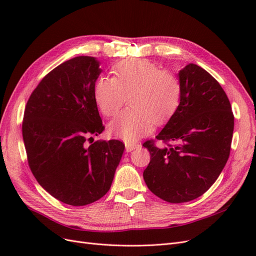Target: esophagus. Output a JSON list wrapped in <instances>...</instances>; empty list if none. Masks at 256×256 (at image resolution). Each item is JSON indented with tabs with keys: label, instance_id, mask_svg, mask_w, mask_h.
Masks as SVG:
<instances>
[{
	"label": "esophagus",
	"instance_id": "34e87169",
	"mask_svg": "<svg viewBox=\"0 0 256 256\" xmlns=\"http://www.w3.org/2000/svg\"><path fill=\"white\" fill-rule=\"evenodd\" d=\"M125 146H126V152H132L136 148H138L140 147V144L138 143H131V142H128V143H125Z\"/></svg>",
	"mask_w": 256,
	"mask_h": 256
}]
</instances>
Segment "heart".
<instances>
[{
  "mask_svg": "<svg viewBox=\"0 0 256 256\" xmlns=\"http://www.w3.org/2000/svg\"><path fill=\"white\" fill-rule=\"evenodd\" d=\"M113 78L102 76L94 88L95 102L106 118L115 116L128 96L129 109L109 124V132L126 141L150 134L152 124L168 120L177 110L182 84L177 76L145 58L124 60Z\"/></svg>",
  "mask_w": 256,
  "mask_h": 256,
  "instance_id": "heart-1",
  "label": "heart"
}]
</instances>
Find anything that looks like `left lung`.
<instances>
[{
    "mask_svg": "<svg viewBox=\"0 0 256 256\" xmlns=\"http://www.w3.org/2000/svg\"><path fill=\"white\" fill-rule=\"evenodd\" d=\"M182 98L157 140L174 145L143 144L150 152L145 184L168 203L194 200L212 187L226 166L234 131L230 100L205 69L188 64L178 72Z\"/></svg>",
    "mask_w": 256,
    "mask_h": 256,
    "instance_id": "1",
    "label": "left lung"
}]
</instances>
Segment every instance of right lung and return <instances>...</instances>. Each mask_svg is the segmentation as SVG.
<instances>
[{"label": "right lung", "mask_w": 256, "mask_h": 256, "mask_svg": "<svg viewBox=\"0 0 256 256\" xmlns=\"http://www.w3.org/2000/svg\"><path fill=\"white\" fill-rule=\"evenodd\" d=\"M76 56L50 72L28 98L22 136L30 171L53 198L72 206L102 198L111 188L125 144L94 141L104 131L94 97L102 68Z\"/></svg>", "instance_id": "obj_1"}]
</instances>
